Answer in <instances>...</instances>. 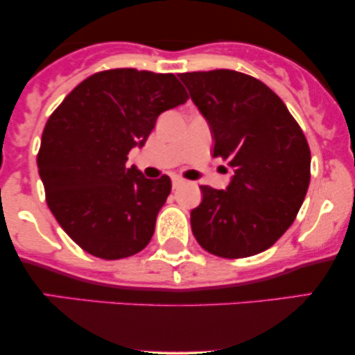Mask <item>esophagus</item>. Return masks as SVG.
<instances>
[{
  "label": "esophagus",
  "mask_w": 355,
  "mask_h": 355,
  "mask_svg": "<svg viewBox=\"0 0 355 355\" xmlns=\"http://www.w3.org/2000/svg\"><path fill=\"white\" fill-rule=\"evenodd\" d=\"M183 183H185V180H183L182 177H177V175H175V177H172V187H173V190L180 189Z\"/></svg>",
  "instance_id": "34e87169"
}]
</instances>
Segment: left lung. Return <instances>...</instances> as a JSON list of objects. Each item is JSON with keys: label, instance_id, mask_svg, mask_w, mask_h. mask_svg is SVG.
<instances>
[{"label": "left lung", "instance_id": "left-lung-1", "mask_svg": "<svg viewBox=\"0 0 355 355\" xmlns=\"http://www.w3.org/2000/svg\"><path fill=\"white\" fill-rule=\"evenodd\" d=\"M210 126L214 157L234 168L225 190L202 185L191 232L210 254L242 259L267 250L292 225L311 182V150L284 101L232 70L182 73Z\"/></svg>", "mask_w": 355, "mask_h": 355}]
</instances>
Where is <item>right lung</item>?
<instances>
[{
  "instance_id": "obj_1",
  "label": "right lung",
  "mask_w": 355,
  "mask_h": 355,
  "mask_svg": "<svg viewBox=\"0 0 355 355\" xmlns=\"http://www.w3.org/2000/svg\"><path fill=\"white\" fill-rule=\"evenodd\" d=\"M187 100L172 73L118 68L81 81L48 118L38 152L46 203L85 252L116 260L148 245L172 182L128 168L126 155Z\"/></svg>"
}]
</instances>
